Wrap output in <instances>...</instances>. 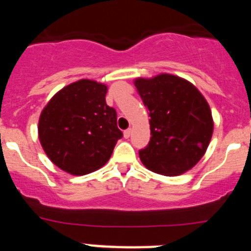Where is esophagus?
I'll list each match as a JSON object with an SVG mask.
<instances>
[{
  "mask_svg": "<svg viewBox=\"0 0 251 251\" xmlns=\"http://www.w3.org/2000/svg\"><path fill=\"white\" fill-rule=\"evenodd\" d=\"M130 133H132V130H130V129H126V130H124V132H123L124 138H129Z\"/></svg>",
  "mask_w": 251,
  "mask_h": 251,
  "instance_id": "esophagus-1",
  "label": "esophagus"
}]
</instances>
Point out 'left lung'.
I'll list each match as a JSON object with an SVG mask.
<instances>
[{
  "label": "left lung",
  "mask_w": 251,
  "mask_h": 251,
  "mask_svg": "<svg viewBox=\"0 0 251 251\" xmlns=\"http://www.w3.org/2000/svg\"><path fill=\"white\" fill-rule=\"evenodd\" d=\"M150 112L151 141L139 151L142 163L154 174L178 176L202 158L214 132L211 109L186 79L159 74L134 80Z\"/></svg>",
  "instance_id": "8db88e82"
}]
</instances>
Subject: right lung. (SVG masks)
I'll list each match as a JSON object with an SVG mask.
<instances>
[{
  "instance_id": "obj_1",
  "label": "right lung",
  "mask_w": 251,
  "mask_h": 251,
  "mask_svg": "<svg viewBox=\"0 0 251 251\" xmlns=\"http://www.w3.org/2000/svg\"><path fill=\"white\" fill-rule=\"evenodd\" d=\"M105 84L81 79L59 90L40 114L39 139L57 167L83 176L103 167L123 133L105 103Z\"/></svg>"
}]
</instances>
